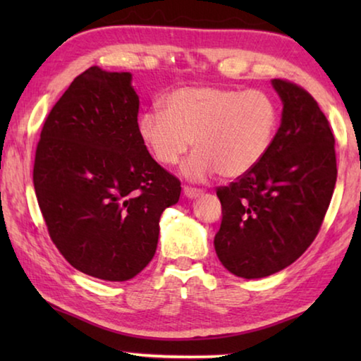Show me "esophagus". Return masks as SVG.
Segmentation results:
<instances>
[{
  "label": "esophagus",
  "instance_id": "34e87169",
  "mask_svg": "<svg viewBox=\"0 0 361 361\" xmlns=\"http://www.w3.org/2000/svg\"><path fill=\"white\" fill-rule=\"evenodd\" d=\"M183 192H185V195H186L188 199H195V197H199L200 194H202V189L185 186V189H183Z\"/></svg>",
  "mask_w": 361,
  "mask_h": 361
}]
</instances>
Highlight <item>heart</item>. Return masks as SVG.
Segmentation results:
<instances>
[{
  "label": "heart",
  "instance_id": "obj_1",
  "mask_svg": "<svg viewBox=\"0 0 361 361\" xmlns=\"http://www.w3.org/2000/svg\"><path fill=\"white\" fill-rule=\"evenodd\" d=\"M166 111L148 109L138 118L142 143L161 166H175L195 146L185 175L205 180L240 178L258 167L276 138L279 108L262 90L188 85L164 102Z\"/></svg>",
  "mask_w": 361,
  "mask_h": 361
}]
</instances>
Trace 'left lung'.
<instances>
[{"mask_svg":"<svg viewBox=\"0 0 361 361\" xmlns=\"http://www.w3.org/2000/svg\"><path fill=\"white\" fill-rule=\"evenodd\" d=\"M272 85L283 111L271 149L252 172L216 189L223 212L216 255L243 279L282 271L310 247L338 176L334 135L314 97L286 79Z\"/></svg>","mask_w":361,"mask_h":361,"instance_id":"1","label":"left lung"}]
</instances>
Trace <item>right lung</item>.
Masks as SVG:
<instances>
[{
    "mask_svg": "<svg viewBox=\"0 0 361 361\" xmlns=\"http://www.w3.org/2000/svg\"><path fill=\"white\" fill-rule=\"evenodd\" d=\"M130 73L90 66L47 114L33 185L49 235L87 276L124 282L148 266L162 212L180 180L138 137L140 100Z\"/></svg>",
    "mask_w": 361,
    "mask_h": 361,
    "instance_id": "right-lung-1",
    "label": "right lung"
}]
</instances>
